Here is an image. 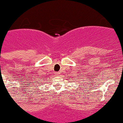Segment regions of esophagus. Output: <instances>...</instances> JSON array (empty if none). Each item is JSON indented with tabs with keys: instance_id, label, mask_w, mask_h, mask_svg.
Masks as SVG:
<instances>
[{
	"instance_id": "34e87169",
	"label": "esophagus",
	"mask_w": 123,
	"mask_h": 123,
	"mask_svg": "<svg viewBox=\"0 0 123 123\" xmlns=\"http://www.w3.org/2000/svg\"><path fill=\"white\" fill-rule=\"evenodd\" d=\"M59 74H60L59 72H57V73H56L57 75H58V76H59Z\"/></svg>"
}]
</instances>
